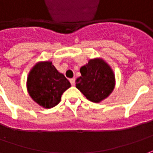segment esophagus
<instances>
[{"mask_svg": "<svg viewBox=\"0 0 153 153\" xmlns=\"http://www.w3.org/2000/svg\"><path fill=\"white\" fill-rule=\"evenodd\" d=\"M69 81H70L71 85H74V84H75V79H74V78H73V79H69Z\"/></svg>", "mask_w": 153, "mask_h": 153, "instance_id": "obj_1", "label": "esophagus"}]
</instances>
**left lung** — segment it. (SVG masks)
I'll return each mask as SVG.
<instances>
[{
  "mask_svg": "<svg viewBox=\"0 0 153 153\" xmlns=\"http://www.w3.org/2000/svg\"><path fill=\"white\" fill-rule=\"evenodd\" d=\"M79 71L81 76L75 80L76 88L89 100L101 102L113 92L116 86L115 73L102 58L90 59Z\"/></svg>",
  "mask_w": 153,
  "mask_h": 153,
  "instance_id": "8db88e82",
  "label": "left lung"
}]
</instances>
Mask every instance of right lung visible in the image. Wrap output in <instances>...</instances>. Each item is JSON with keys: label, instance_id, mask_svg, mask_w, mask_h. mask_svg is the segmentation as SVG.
I'll return each instance as SVG.
<instances>
[{"label": "right lung", "instance_id": "obj_1", "mask_svg": "<svg viewBox=\"0 0 153 153\" xmlns=\"http://www.w3.org/2000/svg\"><path fill=\"white\" fill-rule=\"evenodd\" d=\"M70 86L69 81L49 60L35 63L27 78V90L30 97L45 109L57 105L63 92Z\"/></svg>", "mask_w": 153, "mask_h": 153}]
</instances>
